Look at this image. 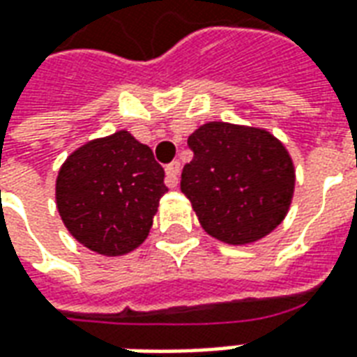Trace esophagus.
I'll list each match as a JSON object with an SVG mask.
<instances>
[{"instance_id":"obj_1","label":"esophagus","mask_w":357,"mask_h":357,"mask_svg":"<svg viewBox=\"0 0 357 357\" xmlns=\"http://www.w3.org/2000/svg\"><path fill=\"white\" fill-rule=\"evenodd\" d=\"M179 172H181V165H179L178 160H174L170 165L166 166V185L174 189V187H178V178H179Z\"/></svg>"}]
</instances>
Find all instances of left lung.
Instances as JSON below:
<instances>
[{
  "label": "left lung",
  "instance_id": "8db88e82",
  "mask_svg": "<svg viewBox=\"0 0 357 357\" xmlns=\"http://www.w3.org/2000/svg\"><path fill=\"white\" fill-rule=\"evenodd\" d=\"M187 145L192 160L181 172V192L213 238L242 245L263 238L286 218L295 170L271 132L206 123Z\"/></svg>",
  "mask_w": 357,
  "mask_h": 357
}]
</instances>
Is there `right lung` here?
I'll list each match as a JSON object with an SVG mask.
<instances>
[{"label": "right lung", "mask_w": 357, "mask_h": 357, "mask_svg": "<svg viewBox=\"0 0 357 357\" xmlns=\"http://www.w3.org/2000/svg\"><path fill=\"white\" fill-rule=\"evenodd\" d=\"M168 191L153 151L126 130L92 139L66 158L56 206L71 236L107 257L136 250Z\"/></svg>", "instance_id": "obj_1"}]
</instances>
